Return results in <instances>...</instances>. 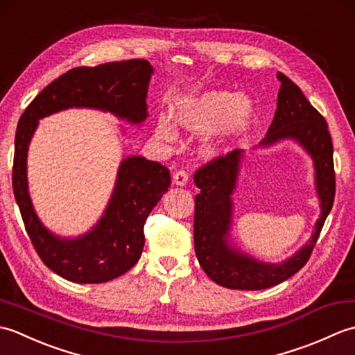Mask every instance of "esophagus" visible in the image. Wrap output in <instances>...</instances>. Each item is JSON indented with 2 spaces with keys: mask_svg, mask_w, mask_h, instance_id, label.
Segmentation results:
<instances>
[{
  "mask_svg": "<svg viewBox=\"0 0 355 355\" xmlns=\"http://www.w3.org/2000/svg\"><path fill=\"white\" fill-rule=\"evenodd\" d=\"M187 182H189V175H187L186 171H178L173 173L172 177V183L177 186H186Z\"/></svg>",
  "mask_w": 355,
  "mask_h": 355,
  "instance_id": "esophagus-1",
  "label": "esophagus"
}]
</instances>
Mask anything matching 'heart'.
<instances>
[{
  "mask_svg": "<svg viewBox=\"0 0 355 355\" xmlns=\"http://www.w3.org/2000/svg\"><path fill=\"white\" fill-rule=\"evenodd\" d=\"M254 116L252 101L227 89H209L173 111V122L193 134H206L202 153L215 157L227 150L248 131ZM155 137L163 143L177 139L175 126L168 116H158Z\"/></svg>",
  "mask_w": 355,
  "mask_h": 355,
  "instance_id": "b5f03b06",
  "label": "heart"
}]
</instances>
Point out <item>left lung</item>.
I'll return each instance as SVG.
<instances>
[{
	"label": "left lung",
	"mask_w": 355,
	"mask_h": 355,
	"mask_svg": "<svg viewBox=\"0 0 355 355\" xmlns=\"http://www.w3.org/2000/svg\"><path fill=\"white\" fill-rule=\"evenodd\" d=\"M281 88L277 108L259 149L293 140L310 155L314 166V186L320 215L310 241L282 262H263L241 250L232 239V224L236 191L245 153L232 150L218 157L195 173L193 182L201 192L195 197L193 243L202 270L218 285L232 290H263L281 284L302 268L318 241L336 193L333 141L320 112L308 102L300 89L284 73L277 71Z\"/></svg>",
	"instance_id": "1"
}]
</instances>
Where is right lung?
Segmentation results:
<instances>
[{"label": "right lung", "mask_w": 355, "mask_h": 355, "mask_svg": "<svg viewBox=\"0 0 355 355\" xmlns=\"http://www.w3.org/2000/svg\"><path fill=\"white\" fill-rule=\"evenodd\" d=\"M153 74L154 67L145 59L79 67L45 87L19 119L12 175L15 200L40 258L67 281L108 282L137 263L145 245L143 225L168 192L171 173L160 163L141 155L123 158L99 221L79 236H61L45 227L30 198V141L41 119L70 108L99 110L131 125H141L148 117L146 97Z\"/></svg>", "instance_id": "add662e5"}]
</instances>
